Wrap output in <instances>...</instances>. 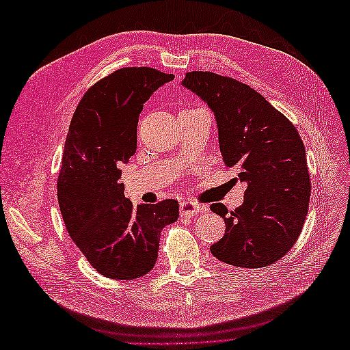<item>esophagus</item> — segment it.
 Here are the masks:
<instances>
[{"label": "esophagus", "instance_id": "esophagus-1", "mask_svg": "<svg viewBox=\"0 0 350 350\" xmlns=\"http://www.w3.org/2000/svg\"><path fill=\"white\" fill-rule=\"evenodd\" d=\"M179 211H181V216H187V217H193L198 213H206L207 207L206 206H201L194 203V201H183L181 204H179Z\"/></svg>", "mask_w": 350, "mask_h": 350}]
</instances>
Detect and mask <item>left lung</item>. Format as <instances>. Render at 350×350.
Wrapping results in <instances>:
<instances>
[{"label":"left lung","mask_w":350,"mask_h":350,"mask_svg":"<svg viewBox=\"0 0 350 350\" xmlns=\"http://www.w3.org/2000/svg\"><path fill=\"white\" fill-rule=\"evenodd\" d=\"M181 84L215 113L224 162L247 184L242 206L230 213L221 203L210 206L226 225L210 251L229 266H270L298 241L308 211L311 181L301 137L282 112L235 79L191 71Z\"/></svg>","instance_id":"8db88e82"}]
</instances>
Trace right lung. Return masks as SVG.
<instances>
[{
  "instance_id": "add662e5",
  "label": "right lung",
  "mask_w": 350,
  "mask_h": 350,
  "mask_svg": "<svg viewBox=\"0 0 350 350\" xmlns=\"http://www.w3.org/2000/svg\"><path fill=\"white\" fill-rule=\"evenodd\" d=\"M150 67H126L84 93L72 115L58 176V204L74 243L102 276L133 280L157 260L161 232L179 216L176 200L133 206L121 163L137 149L143 103L174 80Z\"/></svg>"
}]
</instances>
